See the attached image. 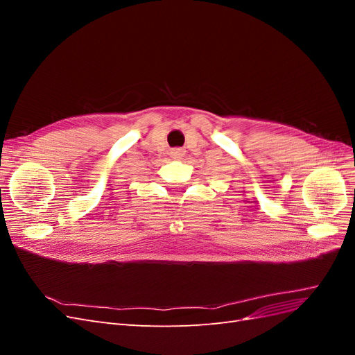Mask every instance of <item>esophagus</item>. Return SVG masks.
<instances>
[{
    "instance_id": "34e87169",
    "label": "esophagus",
    "mask_w": 355,
    "mask_h": 355,
    "mask_svg": "<svg viewBox=\"0 0 355 355\" xmlns=\"http://www.w3.org/2000/svg\"><path fill=\"white\" fill-rule=\"evenodd\" d=\"M170 154H171V158H176V159L184 157V151H182V149H173Z\"/></svg>"
}]
</instances>
